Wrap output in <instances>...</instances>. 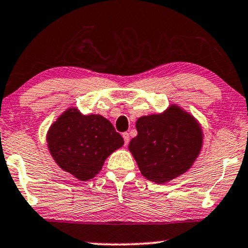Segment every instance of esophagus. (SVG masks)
<instances>
[{
    "instance_id": "esophagus-1",
    "label": "esophagus",
    "mask_w": 248,
    "mask_h": 248,
    "mask_svg": "<svg viewBox=\"0 0 248 248\" xmlns=\"http://www.w3.org/2000/svg\"><path fill=\"white\" fill-rule=\"evenodd\" d=\"M122 137H124V145H127L129 143V134L127 132L126 133H122Z\"/></svg>"
}]
</instances>
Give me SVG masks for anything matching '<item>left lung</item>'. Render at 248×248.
Instances as JSON below:
<instances>
[{"label": "left lung", "mask_w": 248, "mask_h": 248, "mask_svg": "<svg viewBox=\"0 0 248 248\" xmlns=\"http://www.w3.org/2000/svg\"><path fill=\"white\" fill-rule=\"evenodd\" d=\"M136 129L128 148L143 177L154 183L165 184L184 174L201 151V127L179 106L137 119Z\"/></svg>", "instance_id": "obj_1"}]
</instances>
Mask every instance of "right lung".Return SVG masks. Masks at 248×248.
<instances>
[{"label": "right lung", "mask_w": 248, "mask_h": 248, "mask_svg": "<svg viewBox=\"0 0 248 248\" xmlns=\"http://www.w3.org/2000/svg\"><path fill=\"white\" fill-rule=\"evenodd\" d=\"M47 143L60 168L86 181L99 173L113 151L124 145V139L104 116L83 115L77 108H68L50 126Z\"/></svg>", "instance_id": "1"}]
</instances>
